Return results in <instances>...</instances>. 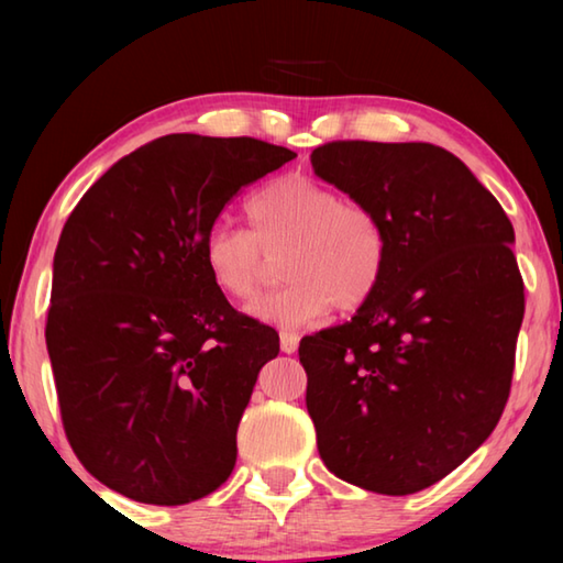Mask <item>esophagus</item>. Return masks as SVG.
<instances>
[{
    "label": "esophagus",
    "mask_w": 563,
    "mask_h": 563,
    "mask_svg": "<svg viewBox=\"0 0 563 563\" xmlns=\"http://www.w3.org/2000/svg\"><path fill=\"white\" fill-rule=\"evenodd\" d=\"M300 339L302 336L297 331H288V329L280 331V351L292 355L297 351V345H300Z\"/></svg>",
    "instance_id": "1"
}]
</instances>
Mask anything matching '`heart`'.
I'll use <instances>...</instances> for the list:
<instances>
[{"label": "heart", "instance_id": "b5f03b06", "mask_svg": "<svg viewBox=\"0 0 563 563\" xmlns=\"http://www.w3.org/2000/svg\"><path fill=\"white\" fill-rule=\"evenodd\" d=\"M251 230L214 224L202 256L212 283L236 302H254L271 256L285 258L288 288L249 309L266 324L305 329L333 307L355 309L385 278L389 236L379 214L349 202L339 190L305 174H285L246 202Z\"/></svg>", "mask_w": 563, "mask_h": 563}]
</instances>
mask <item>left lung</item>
I'll use <instances>...</instances> for the list:
<instances>
[{
  "mask_svg": "<svg viewBox=\"0 0 563 563\" xmlns=\"http://www.w3.org/2000/svg\"><path fill=\"white\" fill-rule=\"evenodd\" d=\"M314 174L387 227L379 288L300 343L307 411L339 479L423 492L494 433L525 314L516 232L452 152L428 142H329Z\"/></svg>",
  "mask_w": 563,
  "mask_h": 563,
  "instance_id": "8db88e82",
  "label": "left lung"
}]
</instances>
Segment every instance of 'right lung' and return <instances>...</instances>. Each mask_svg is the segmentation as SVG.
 <instances>
[{
	"label": "right lung",
	"instance_id": "obj_1",
	"mask_svg": "<svg viewBox=\"0 0 563 563\" xmlns=\"http://www.w3.org/2000/svg\"><path fill=\"white\" fill-rule=\"evenodd\" d=\"M297 154L254 137L166 135L118 159L67 218L45 343L71 450L140 504L212 494L275 329L239 314L202 246L222 208Z\"/></svg>",
	"mask_w": 563,
	"mask_h": 563
}]
</instances>
